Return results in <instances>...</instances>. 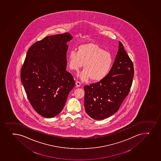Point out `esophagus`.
Returning <instances> with one entry per match:
<instances>
[{"label":"esophagus","mask_w":161,"mask_h":161,"mask_svg":"<svg viewBox=\"0 0 161 161\" xmlns=\"http://www.w3.org/2000/svg\"><path fill=\"white\" fill-rule=\"evenodd\" d=\"M75 85H76V86H77V87H79L80 86H81V82H80L79 81H76V82H75Z\"/></svg>","instance_id":"esophagus-1"}]
</instances>
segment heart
Here are the masks:
<instances>
[{"label":"heart","instance_id":"b5f03b06","mask_svg":"<svg viewBox=\"0 0 161 161\" xmlns=\"http://www.w3.org/2000/svg\"><path fill=\"white\" fill-rule=\"evenodd\" d=\"M67 60L68 66L72 71H78L83 65L85 69L79 76L83 81L91 79L93 82L104 79L113 64L112 56L109 52L94 43L80 45L77 52L74 50L69 52Z\"/></svg>","mask_w":161,"mask_h":161}]
</instances>
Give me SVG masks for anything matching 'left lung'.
<instances>
[{
	"label": "left lung",
	"instance_id": "8db88e82",
	"mask_svg": "<svg viewBox=\"0 0 161 161\" xmlns=\"http://www.w3.org/2000/svg\"><path fill=\"white\" fill-rule=\"evenodd\" d=\"M133 63L119 42L112 68L104 79L84 86L85 110L92 119H103L119 109L133 81Z\"/></svg>",
	"mask_w": 161,
	"mask_h": 161
}]
</instances>
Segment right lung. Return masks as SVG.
<instances>
[{"mask_svg":"<svg viewBox=\"0 0 161 161\" xmlns=\"http://www.w3.org/2000/svg\"><path fill=\"white\" fill-rule=\"evenodd\" d=\"M69 33L46 36L30 47L21 71V80L33 109L46 118L62 111L75 80L66 70Z\"/></svg>","mask_w":161,"mask_h":161,"instance_id":"right-lung-1","label":"right lung"}]
</instances>
